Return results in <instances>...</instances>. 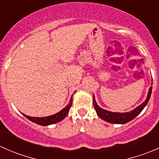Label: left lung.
Listing matches in <instances>:
<instances>
[{"label": "left lung", "instance_id": "left-lung-1", "mask_svg": "<svg viewBox=\"0 0 159 159\" xmlns=\"http://www.w3.org/2000/svg\"><path fill=\"white\" fill-rule=\"evenodd\" d=\"M152 87H150L148 97H147L146 100H145L142 105H139V107H137L135 109L131 111L126 112V113H115V112H111L102 109V108H101L100 107L97 105L94 95H93V105H94V109H95L96 112H97L98 115L101 118L105 120V121L110 123H113V124H125V123L129 122V121L134 119V118H135L138 115H139V114L141 113V111L144 109V108H145V105L148 104L149 99H150L151 94H152Z\"/></svg>", "mask_w": 159, "mask_h": 159}]
</instances>
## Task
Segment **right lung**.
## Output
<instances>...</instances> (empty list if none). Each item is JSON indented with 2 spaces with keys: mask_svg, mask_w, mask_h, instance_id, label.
I'll return each mask as SVG.
<instances>
[{
  "mask_svg": "<svg viewBox=\"0 0 159 159\" xmlns=\"http://www.w3.org/2000/svg\"><path fill=\"white\" fill-rule=\"evenodd\" d=\"M72 105V96L70 99V102L68 103V105L65 107V108H63L61 111H59L58 113L54 114V115H51L48 117H43V118H34V117H30L28 115L23 114V115H25L28 119H29L30 121H33V122L36 123V124L40 125H49L54 124V123H57L58 121H61V120H63L64 118L66 117V115H68L69 110L71 107Z\"/></svg>",
  "mask_w": 159,
  "mask_h": 159,
  "instance_id": "right-lung-1",
  "label": "right lung"
}]
</instances>
